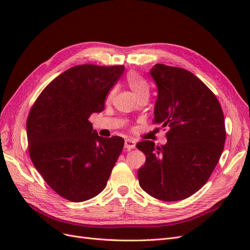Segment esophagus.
I'll list each match as a JSON object with an SVG mask.
<instances>
[{"label":"esophagus","mask_w":250,"mask_h":250,"mask_svg":"<svg viewBox=\"0 0 250 250\" xmlns=\"http://www.w3.org/2000/svg\"><path fill=\"white\" fill-rule=\"evenodd\" d=\"M135 147V142L132 140V139H127L125 140V148L130 150V149H133Z\"/></svg>","instance_id":"esophagus-1"}]
</instances>
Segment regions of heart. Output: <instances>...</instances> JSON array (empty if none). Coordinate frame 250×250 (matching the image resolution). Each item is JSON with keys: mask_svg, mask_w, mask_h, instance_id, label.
<instances>
[{"mask_svg": "<svg viewBox=\"0 0 250 250\" xmlns=\"http://www.w3.org/2000/svg\"><path fill=\"white\" fill-rule=\"evenodd\" d=\"M127 84L130 87V89L135 95V97H139L143 94H149V84L146 79L142 77L141 75L137 72H130L127 75Z\"/></svg>", "mask_w": 250, "mask_h": 250, "instance_id": "obj_1", "label": "heart"}]
</instances>
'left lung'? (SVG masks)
I'll use <instances>...</instances> for the list:
<instances>
[{
    "label": "left lung",
    "instance_id": "left-lung-1",
    "mask_svg": "<svg viewBox=\"0 0 250 250\" xmlns=\"http://www.w3.org/2000/svg\"><path fill=\"white\" fill-rule=\"evenodd\" d=\"M150 75L158 92L153 122L170 129L166 145H137L146 155L139 183L156 199L177 201L200 190L213 173L224 148V116L214 93L193 73L157 63Z\"/></svg>",
    "mask_w": 250,
    "mask_h": 250
}]
</instances>
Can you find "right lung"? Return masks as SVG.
<instances>
[{
	"mask_svg": "<svg viewBox=\"0 0 250 250\" xmlns=\"http://www.w3.org/2000/svg\"><path fill=\"white\" fill-rule=\"evenodd\" d=\"M124 70L75 65L52 80L30 109V158L52 190L67 200L81 202L101 193L122 152L124 139L99 137L88 118L104 110Z\"/></svg>",
	"mask_w": 250,
	"mask_h": 250,
	"instance_id": "1",
	"label": "right lung"
}]
</instances>
